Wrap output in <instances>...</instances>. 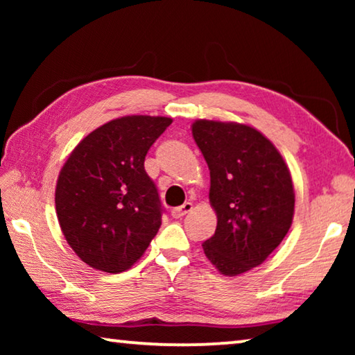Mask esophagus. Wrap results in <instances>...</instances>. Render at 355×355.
<instances>
[{"label": "esophagus", "instance_id": "34e87169", "mask_svg": "<svg viewBox=\"0 0 355 355\" xmlns=\"http://www.w3.org/2000/svg\"><path fill=\"white\" fill-rule=\"evenodd\" d=\"M191 209H192V203H191V202H184L182 207L173 208L172 211H171V214H172V218L178 219V218H183L184 214H188V213L191 211Z\"/></svg>", "mask_w": 355, "mask_h": 355}]
</instances>
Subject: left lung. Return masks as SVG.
<instances>
[{"label": "left lung", "mask_w": 355, "mask_h": 355, "mask_svg": "<svg viewBox=\"0 0 355 355\" xmlns=\"http://www.w3.org/2000/svg\"><path fill=\"white\" fill-rule=\"evenodd\" d=\"M192 136L208 164L209 202L218 214V227L203 243V252L224 275L248 272L290 230V171L272 142L249 125L196 120Z\"/></svg>", "instance_id": "obj_1"}]
</instances>
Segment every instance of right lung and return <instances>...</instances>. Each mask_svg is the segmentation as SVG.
I'll return each mask as SVG.
<instances>
[{"label": "right lung", "instance_id": "1", "mask_svg": "<svg viewBox=\"0 0 355 355\" xmlns=\"http://www.w3.org/2000/svg\"><path fill=\"white\" fill-rule=\"evenodd\" d=\"M171 117L125 116L78 144L56 184V214L75 254L98 271H127L161 227L159 194L144 169Z\"/></svg>", "mask_w": 355, "mask_h": 355}]
</instances>
